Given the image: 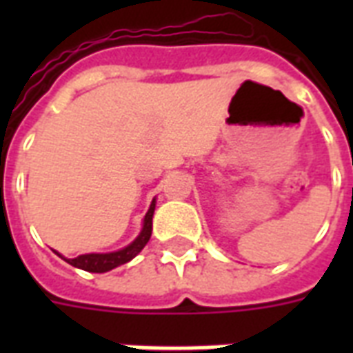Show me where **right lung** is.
<instances>
[{
	"mask_svg": "<svg viewBox=\"0 0 353 353\" xmlns=\"http://www.w3.org/2000/svg\"><path fill=\"white\" fill-rule=\"evenodd\" d=\"M155 210V198L152 199L150 203L148 212L144 214L143 220V229L139 232V236L132 243H128L126 247H122L119 251L113 252H88V254H80L77 258H65L62 256L60 252H57L58 256L65 260L68 263H71L73 268L84 269V271H90V273H106V271H112V269L119 268L122 263L130 262L133 258L137 256L139 252L143 251L144 245L148 243L150 236H152V218H154Z\"/></svg>",
	"mask_w": 353,
	"mask_h": 353,
	"instance_id": "1",
	"label": "right lung"
}]
</instances>
